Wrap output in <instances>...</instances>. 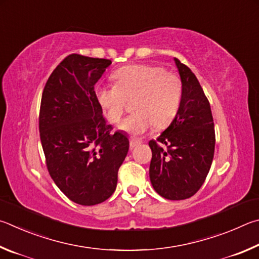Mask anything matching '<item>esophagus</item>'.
I'll return each instance as SVG.
<instances>
[{
	"label": "esophagus",
	"mask_w": 259,
	"mask_h": 259,
	"mask_svg": "<svg viewBox=\"0 0 259 259\" xmlns=\"http://www.w3.org/2000/svg\"><path fill=\"white\" fill-rule=\"evenodd\" d=\"M141 142H142L141 140H138V139H131V141H130V147H131V148H134V147L139 146V144L141 143Z\"/></svg>",
	"instance_id": "esophagus-1"
}]
</instances>
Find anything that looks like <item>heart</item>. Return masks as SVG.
I'll return each instance as SVG.
<instances>
[{
	"label": "heart",
	"instance_id": "heart-1",
	"mask_svg": "<svg viewBox=\"0 0 259 259\" xmlns=\"http://www.w3.org/2000/svg\"><path fill=\"white\" fill-rule=\"evenodd\" d=\"M115 85L99 86L97 100L107 119L118 124L124 116L127 100L134 101L133 115L127 117L120 128L133 135L168 126L179 112L183 85L180 76L153 65H131L113 74Z\"/></svg>",
	"mask_w": 259,
	"mask_h": 259
}]
</instances>
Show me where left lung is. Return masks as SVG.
<instances>
[{
  "label": "left lung",
  "instance_id": "1",
  "mask_svg": "<svg viewBox=\"0 0 259 259\" xmlns=\"http://www.w3.org/2000/svg\"><path fill=\"white\" fill-rule=\"evenodd\" d=\"M174 61L183 85L182 101L170 125L149 142V175L158 194L183 200L205 182L214 158L215 130L209 101L196 75L179 59Z\"/></svg>",
  "mask_w": 259,
  "mask_h": 259
}]
</instances>
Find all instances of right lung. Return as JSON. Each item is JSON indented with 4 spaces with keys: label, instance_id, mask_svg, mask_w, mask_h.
<instances>
[{
    "label": "right lung",
    "instance_id": "obj_1",
    "mask_svg": "<svg viewBox=\"0 0 259 259\" xmlns=\"http://www.w3.org/2000/svg\"><path fill=\"white\" fill-rule=\"evenodd\" d=\"M110 65L108 59L70 54L50 75L40 101L39 137L49 174L83 206L111 197L128 152V139L111 132L94 91Z\"/></svg>",
    "mask_w": 259,
    "mask_h": 259
}]
</instances>
